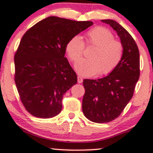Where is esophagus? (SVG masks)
I'll return each mask as SVG.
<instances>
[{
  "label": "esophagus",
  "instance_id": "esophagus-1",
  "mask_svg": "<svg viewBox=\"0 0 153 153\" xmlns=\"http://www.w3.org/2000/svg\"><path fill=\"white\" fill-rule=\"evenodd\" d=\"M82 80H83V79L82 78V77L78 76V83H82Z\"/></svg>",
  "mask_w": 153,
  "mask_h": 153
}]
</instances>
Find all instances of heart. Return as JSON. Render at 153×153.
Wrapping results in <instances>:
<instances>
[{"label": "heart", "instance_id": "heart-1", "mask_svg": "<svg viewBox=\"0 0 153 153\" xmlns=\"http://www.w3.org/2000/svg\"><path fill=\"white\" fill-rule=\"evenodd\" d=\"M86 44L93 45L89 57L81 59L75 65V70L82 76H92L100 73L107 75L112 72L121 61L123 47L114 39V34L107 29L97 27L86 34ZM85 44L81 36H73L68 42L65 51L72 61H78L82 56Z\"/></svg>", "mask_w": 153, "mask_h": 153}]
</instances>
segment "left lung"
I'll use <instances>...</instances> for the list:
<instances>
[{"mask_svg": "<svg viewBox=\"0 0 153 153\" xmlns=\"http://www.w3.org/2000/svg\"><path fill=\"white\" fill-rule=\"evenodd\" d=\"M101 21L117 32L123 53L119 64L107 76L83 80V114L90 121L99 123L110 122L121 114L132 98L140 76V54L133 38L116 21Z\"/></svg>", "mask_w": 153, "mask_h": 153, "instance_id": "8db88e82", "label": "left lung"}]
</instances>
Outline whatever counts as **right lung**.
<instances>
[{
	"instance_id": "right-lung-1",
	"label": "right lung",
	"mask_w": 153,
	"mask_h": 153,
	"mask_svg": "<svg viewBox=\"0 0 153 153\" xmlns=\"http://www.w3.org/2000/svg\"><path fill=\"white\" fill-rule=\"evenodd\" d=\"M93 22L49 17L25 32L15 54V82L22 103L34 117L49 119L62 109L63 94L77 83L65 58L73 36Z\"/></svg>"
}]
</instances>
